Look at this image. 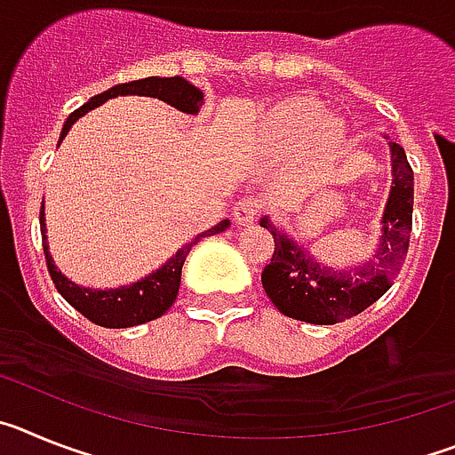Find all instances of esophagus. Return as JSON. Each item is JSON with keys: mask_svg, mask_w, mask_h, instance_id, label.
Segmentation results:
<instances>
[{"mask_svg": "<svg viewBox=\"0 0 455 455\" xmlns=\"http://www.w3.org/2000/svg\"><path fill=\"white\" fill-rule=\"evenodd\" d=\"M259 209H262V204H259V200L257 198H243L236 203L235 207V220L236 225H251L252 220L259 216Z\"/></svg>", "mask_w": 455, "mask_h": 455, "instance_id": "1", "label": "esophagus"}]
</instances>
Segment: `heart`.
<instances>
[{
    "mask_svg": "<svg viewBox=\"0 0 455 455\" xmlns=\"http://www.w3.org/2000/svg\"><path fill=\"white\" fill-rule=\"evenodd\" d=\"M312 136V155L323 159L344 140V130L337 120L325 118L319 102L307 98L291 100L275 108L268 124V143L280 152H299Z\"/></svg>",
    "mask_w": 455,
    "mask_h": 455,
    "instance_id": "1",
    "label": "heart"
}]
</instances>
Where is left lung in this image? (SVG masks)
<instances>
[{
	"mask_svg": "<svg viewBox=\"0 0 455 455\" xmlns=\"http://www.w3.org/2000/svg\"><path fill=\"white\" fill-rule=\"evenodd\" d=\"M392 152V188L383 212V230L378 251L360 267L335 271L323 267L289 239L283 230L267 219L262 228L273 235V257L262 271V284L271 303L284 316L305 323L331 325L355 316L376 303L389 287L394 275L401 271L412 232V198H415V175L408 164L405 150L389 140Z\"/></svg>",
	"mask_w": 455,
	"mask_h": 455,
	"instance_id": "obj_1",
	"label": "left lung"
}]
</instances>
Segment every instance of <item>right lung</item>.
Segmentation results:
<instances>
[{"instance_id": "obj_1", "label": "right lung", "mask_w": 455, "mask_h": 455, "mask_svg": "<svg viewBox=\"0 0 455 455\" xmlns=\"http://www.w3.org/2000/svg\"><path fill=\"white\" fill-rule=\"evenodd\" d=\"M118 95H146V98H156L162 102L171 104V107L180 108L182 114H198L200 107H203V91L196 88L193 84H188L182 77H146L136 79V82L118 84V86L108 88V91L100 92L95 98L88 100L84 107H79L77 111H72L68 116L66 124H63L61 132V143L66 139V134L70 132V127L82 118L84 114H88L91 108L100 107L107 100L118 98ZM230 228V220L225 219L220 223H216L214 228L204 230L203 235H198L191 243H187L184 248H180L175 255L164 264L162 268H156L155 273H150L148 277L139 280L134 284H127V287L118 289H88L79 287L72 280H68L59 268H56L54 259L50 255V246H47V228H45V204L40 207V235H43V251H45L47 259V271L52 275V283L56 284L59 293L63 299L72 305V307L82 312L88 321L102 325V328H132V325L148 323L152 319H159V316L175 303L180 291V280H182V267L187 255L191 252V248L198 243L203 236L219 235V232L228 230Z\"/></svg>"}]
</instances>
